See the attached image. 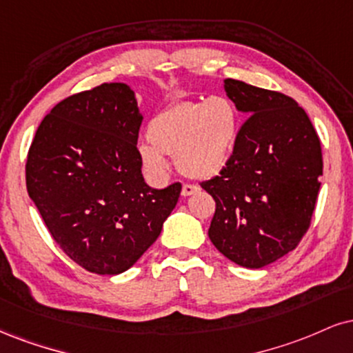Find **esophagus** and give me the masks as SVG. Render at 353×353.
<instances>
[{
  "mask_svg": "<svg viewBox=\"0 0 353 353\" xmlns=\"http://www.w3.org/2000/svg\"><path fill=\"white\" fill-rule=\"evenodd\" d=\"M195 192H199L197 185H194V184H184V185H182L181 194L184 195V197H189V195H192Z\"/></svg>",
  "mask_w": 353,
  "mask_h": 353,
  "instance_id": "34e87169",
  "label": "esophagus"
}]
</instances>
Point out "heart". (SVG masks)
<instances>
[{
    "label": "heart",
    "instance_id": "obj_1",
    "mask_svg": "<svg viewBox=\"0 0 353 353\" xmlns=\"http://www.w3.org/2000/svg\"><path fill=\"white\" fill-rule=\"evenodd\" d=\"M240 113L228 97L182 100L156 113L148 123V139L139 143L143 171L154 182L165 181L174 154L181 172L194 179L217 176L235 154Z\"/></svg>",
    "mask_w": 353,
    "mask_h": 353
}]
</instances>
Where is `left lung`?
Instances as JSON below:
<instances>
[{"instance_id": "8db88e82", "label": "left lung", "mask_w": 353, "mask_h": 353, "mask_svg": "<svg viewBox=\"0 0 353 353\" xmlns=\"http://www.w3.org/2000/svg\"><path fill=\"white\" fill-rule=\"evenodd\" d=\"M227 97L248 114L235 154L202 182L215 201L209 239L228 260L263 268L299 245L321 189V141L291 97L223 80Z\"/></svg>"}]
</instances>
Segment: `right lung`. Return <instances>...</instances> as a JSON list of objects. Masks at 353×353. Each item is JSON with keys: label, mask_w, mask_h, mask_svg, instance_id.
<instances>
[{"label": "right lung", "mask_w": 353, "mask_h": 353, "mask_svg": "<svg viewBox=\"0 0 353 353\" xmlns=\"http://www.w3.org/2000/svg\"><path fill=\"white\" fill-rule=\"evenodd\" d=\"M141 121L128 85L101 83L55 105L29 148V197L55 243L90 273L130 270L179 201V182H144Z\"/></svg>", "instance_id": "right-lung-1"}]
</instances>
